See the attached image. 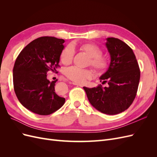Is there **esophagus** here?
<instances>
[{
    "mask_svg": "<svg viewBox=\"0 0 157 157\" xmlns=\"http://www.w3.org/2000/svg\"><path fill=\"white\" fill-rule=\"evenodd\" d=\"M73 84H74V85H76V86H80V87H82L83 86H82V84H77V83H76V82H73Z\"/></svg>",
    "mask_w": 157,
    "mask_h": 157,
    "instance_id": "34e87169",
    "label": "esophagus"
}]
</instances>
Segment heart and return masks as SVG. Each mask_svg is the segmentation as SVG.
I'll return each instance as SVG.
<instances>
[{
    "label": "heart",
    "mask_w": 157,
    "mask_h": 157,
    "mask_svg": "<svg viewBox=\"0 0 157 157\" xmlns=\"http://www.w3.org/2000/svg\"><path fill=\"white\" fill-rule=\"evenodd\" d=\"M80 50L88 56V65H91L99 74L105 73L109 67V61L106 57L101 55L102 50L99 47L92 42H86L79 47ZM75 54L72 46H67L63 49L60 54V61L64 65H69L73 61ZM65 75L73 81L77 83H83L87 79L92 77L93 72L90 69H79L71 67L65 71Z\"/></svg>",
    "instance_id": "heart-1"
}]
</instances>
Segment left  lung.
Instances as JSON below:
<instances>
[{
    "instance_id": "1",
    "label": "left lung",
    "mask_w": 157,
    "mask_h": 157,
    "mask_svg": "<svg viewBox=\"0 0 157 157\" xmlns=\"http://www.w3.org/2000/svg\"><path fill=\"white\" fill-rule=\"evenodd\" d=\"M106 46L111 55L107 72L100 77L102 84L96 88L84 87L90 103L107 115H117L129 107L138 89L140 69L130 47L116 38H107Z\"/></svg>"
}]
</instances>
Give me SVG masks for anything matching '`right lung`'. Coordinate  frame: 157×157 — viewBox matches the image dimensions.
<instances>
[{
  "instance_id": "obj_1",
  "label": "right lung",
  "mask_w": 157,
  "mask_h": 157,
  "mask_svg": "<svg viewBox=\"0 0 157 157\" xmlns=\"http://www.w3.org/2000/svg\"><path fill=\"white\" fill-rule=\"evenodd\" d=\"M65 40L53 36H42L23 48L14 63L13 89L18 100L28 110L40 115L58 111L65 101L55 92L57 80L50 82L47 73H58Z\"/></svg>"
}]
</instances>
